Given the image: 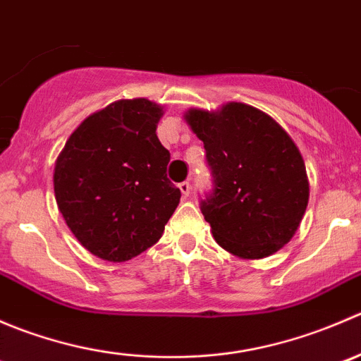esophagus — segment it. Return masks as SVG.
Wrapping results in <instances>:
<instances>
[{"label":"esophagus","instance_id":"esophagus-1","mask_svg":"<svg viewBox=\"0 0 361 361\" xmlns=\"http://www.w3.org/2000/svg\"><path fill=\"white\" fill-rule=\"evenodd\" d=\"M178 187H180L181 195H183V197H188V195H190L192 187H190V183H188V181H183V183H180Z\"/></svg>","mask_w":361,"mask_h":361}]
</instances>
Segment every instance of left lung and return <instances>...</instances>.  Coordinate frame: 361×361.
<instances>
[{"mask_svg":"<svg viewBox=\"0 0 361 361\" xmlns=\"http://www.w3.org/2000/svg\"><path fill=\"white\" fill-rule=\"evenodd\" d=\"M185 120L204 143L214 178L201 201L214 241L246 260L281 250L300 225L309 180L300 150L267 113L245 103L192 108Z\"/></svg>","mask_w":361,"mask_h":361,"instance_id":"left-lung-1","label":"left lung"}]
</instances>
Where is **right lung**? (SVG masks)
<instances>
[{
	"mask_svg": "<svg viewBox=\"0 0 361 361\" xmlns=\"http://www.w3.org/2000/svg\"><path fill=\"white\" fill-rule=\"evenodd\" d=\"M162 115L145 97L115 101L87 116L56 160L57 207L80 245L103 260L126 262L154 246L180 204L157 137Z\"/></svg>",
	"mask_w": 361,
	"mask_h": 361,
	"instance_id": "add662e5",
	"label": "right lung"
}]
</instances>
